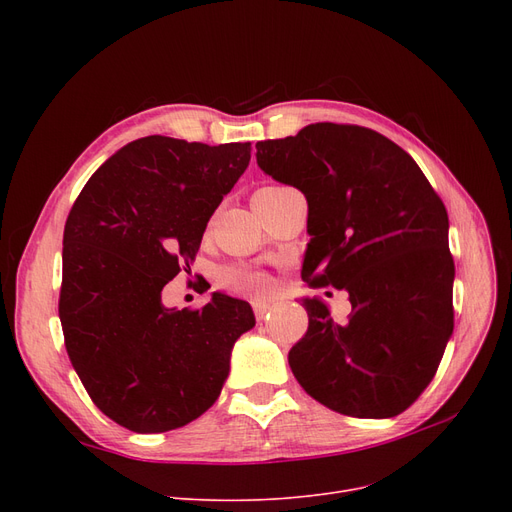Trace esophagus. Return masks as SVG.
<instances>
[{
  "instance_id": "34e87169",
  "label": "esophagus",
  "mask_w": 512,
  "mask_h": 512,
  "mask_svg": "<svg viewBox=\"0 0 512 512\" xmlns=\"http://www.w3.org/2000/svg\"><path fill=\"white\" fill-rule=\"evenodd\" d=\"M274 307L270 305V303H253V311H255V317L261 321V319H265V315L270 313Z\"/></svg>"
}]
</instances>
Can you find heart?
Listing matches in <instances>:
<instances>
[{
  "mask_svg": "<svg viewBox=\"0 0 512 512\" xmlns=\"http://www.w3.org/2000/svg\"><path fill=\"white\" fill-rule=\"evenodd\" d=\"M276 188H282V186H263L255 195L270 193V191H276ZM222 286L232 292L245 294V297H251V299H263L265 294L272 290V280L265 272L247 270V267H234V270H228L222 274Z\"/></svg>",
  "mask_w": 512,
  "mask_h": 512,
  "instance_id": "obj_1",
  "label": "heart"
}]
</instances>
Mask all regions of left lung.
<instances>
[{
  "label": "left lung",
  "instance_id": "left-lung-1",
  "mask_svg": "<svg viewBox=\"0 0 512 512\" xmlns=\"http://www.w3.org/2000/svg\"><path fill=\"white\" fill-rule=\"evenodd\" d=\"M255 147L265 174L307 197L303 280L346 290L353 305L340 326L319 299H303L294 378L340 415H400L434 380L454 328L442 199L405 149L365 126L317 122Z\"/></svg>",
  "mask_w": 512,
  "mask_h": 512
}]
</instances>
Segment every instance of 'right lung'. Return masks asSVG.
I'll return each instance as SVG.
<instances>
[{
    "label": "right lung",
    "mask_w": 512,
    "mask_h": 512,
    "mask_svg": "<svg viewBox=\"0 0 512 512\" xmlns=\"http://www.w3.org/2000/svg\"><path fill=\"white\" fill-rule=\"evenodd\" d=\"M251 143L209 147L151 134L89 178L64 226L60 321L95 407L137 434H164L218 400L249 303L213 292L168 309L161 290L191 270L211 213L247 170Z\"/></svg>",
    "instance_id": "obj_1"
}]
</instances>
